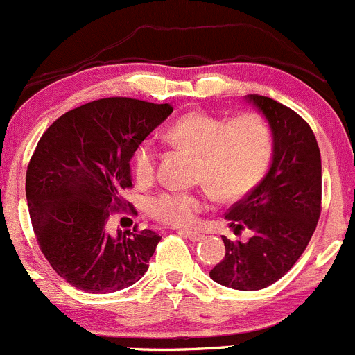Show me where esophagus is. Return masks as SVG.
<instances>
[{
  "label": "esophagus",
  "instance_id": "34e87169",
  "mask_svg": "<svg viewBox=\"0 0 355 355\" xmlns=\"http://www.w3.org/2000/svg\"><path fill=\"white\" fill-rule=\"evenodd\" d=\"M179 234L184 235L186 239L193 240V242H198V240H201L205 237L203 234H200V232H189V230H179Z\"/></svg>",
  "mask_w": 355,
  "mask_h": 355
}]
</instances>
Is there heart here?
I'll list each match as a JSON object with an SVG mask.
<instances>
[{
  "label": "heart",
  "instance_id": "b5f03b06",
  "mask_svg": "<svg viewBox=\"0 0 355 355\" xmlns=\"http://www.w3.org/2000/svg\"><path fill=\"white\" fill-rule=\"evenodd\" d=\"M166 137L196 155L198 181L223 200L252 191L272 155V132L257 113H243L227 121L205 112H189L171 125ZM155 169L157 150L152 142H144L133 155V174L137 181L148 182ZM205 207L203 194L173 189L152 198L148 211L159 222L189 228L198 223Z\"/></svg>",
  "mask_w": 355,
  "mask_h": 355
}]
</instances>
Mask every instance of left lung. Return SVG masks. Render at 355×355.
<instances>
[{"label": "left lung", "mask_w": 355, "mask_h": 355, "mask_svg": "<svg viewBox=\"0 0 355 355\" xmlns=\"http://www.w3.org/2000/svg\"><path fill=\"white\" fill-rule=\"evenodd\" d=\"M272 132L268 174L225 218L235 235L252 232L247 242L223 235L225 257L209 270L218 284L240 291L268 288L304 252L322 211V159L310 125L288 106L249 94Z\"/></svg>", "instance_id": "1"}]
</instances>
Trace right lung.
I'll list each match as a JSON object with an SVG mask.
<instances>
[{"label": "right lung", "instance_id": "right-lung-1", "mask_svg": "<svg viewBox=\"0 0 355 355\" xmlns=\"http://www.w3.org/2000/svg\"><path fill=\"white\" fill-rule=\"evenodd\" d=\"M171 105L103 98L59 116L26 169V201L42 254L62 279L86 293H115L148 269L152 230H108L112 211L132 188L130 161ZM130 205V203H128Z\"/></svg>", "mask_w": 355, "mask_h": 355}]
</instances>
